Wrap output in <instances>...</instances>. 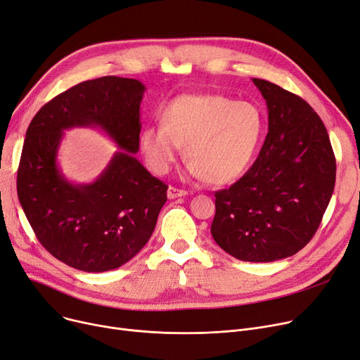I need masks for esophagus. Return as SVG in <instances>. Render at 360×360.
<instances>
[{
    "mask_svg": "<svg viewBox=\"0 0 360 360\" xmlns=\"http://www.w3.org/2000/svg\"><path fill=\"white\" fill-rule=\"evenodd\" d=\"M186 191H183V189H177V187H174V186H169L168 187V191H167V196L169 198V199H176V198H181V196H186Z\"/></svg>",
    "mask_w": 360,
    "mask_h": 360,
    "instance_id": "1",
    "label": "esophagus"
}]
</instances>
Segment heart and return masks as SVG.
<instances>
[{
    "instance_id": "heart-1",
    "label": "heart",
    "mask_w": 360,
    "mask_h": 360,
    "mask_svg": "<svg viewBox=\"0 0 360 360\" xmlns=\"http://www.w3.org/2000/svg\"><path fill=\"white\" fill-rule=\"evenodd\" d=\"M158 117L161 126H145L139 133L150 169L167 174L184 146L189 173L217 186L248 173L266 130L258 104L219 94L180 95L167 102Z\"/></svg>"
}]
</instances>
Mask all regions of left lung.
<instances>
[{
    "label": "left lung",
    "instance_id": "8db88e82",
    "mask_svg": "<svg viewBox=\"0 0 360 360\" xmlns=\"http://www.w3.org/2000/svg\"><path fill=\"white\" fill-rule=\"evenodd\" d=\"M253 83L266 101L268 134L248 173L215 192L211 234L237 259L272 262L315 236L334 192L335 157L304 99L268 80Z\"/></svg>",
    "mask_w": 360,
    "mask_h": 360
}]
</instances>
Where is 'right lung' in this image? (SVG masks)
Listing matches in <instances>:
<instances>
[{"instance_id": "1", "label": "right lung", "mask_w": 360, "mask_h": 360, "mask_svg": "<svg viewBox=\"0 0 360 360\" xmlns=\"http://www.w3.org/2000/svg\"><path fill=\"white\" fill-rule=\"evenodd\" d=\"M145 86L105 76L57 95L30 122L17 169V195L41 245L84 272L122 266L149 240L168 186L134 158ZM92 125L119 145L109 167L89 185L67 182L56 167L62 130Z\"/></svg>"}]
</instances>
